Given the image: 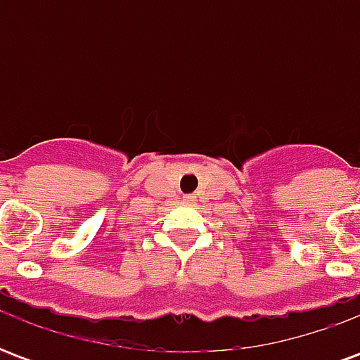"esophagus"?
<instances>
[{"label":"esophagus","mask_w":360,"mask_h":360,"mask_svg":"<svg viewBox=\"0 0 360 360\" xmlns=\"http://www.w3.org/2000/svg\"><path fill=\"white\" fill-rule=\"evenodd\" d=\"M183 200H185V202H187V204H191V202H193V200H195V196H193V195H185V196H183Z\"/></svg>","instance_id":"esophagus-1"}]
</instances>
